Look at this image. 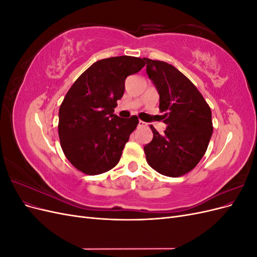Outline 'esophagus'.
Instances as JSON below:
<instances>
[{"instance_id":"obj_1","label":"esophagus","mask_w":257,"mask_h":257,"mask_svg":"<svg viewBox=\"0 0 257 257\" xmlns=\"http://www.w3.org/2000/svg\"><path fill=\"white\" fill-rule=\"evenodd\" d=\"M145 125H146V122H144L142 120L138 121V126H145Z\"/></svg>"}]
</instances>
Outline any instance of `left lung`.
<instances>
[{
  "mask_svg": "<svg viewBox=\"0 0 257 257\" xmlns=\"http://www.w3.org/2000/svg\"><path fill=\"white\" fill-rule=\"evenodd\" d=\"M144 60L167 125L163 135L150 126L153 138L144 148L146 159L161 175L180 177L195 167L206 153L213 131L211 109L195 85L175 66Z\"/></svg>",
  "mask_w": 257,
  "mask_h": 257,
  "instance_id": "obj_1",
  "label": "left lung"
}]
</instances>
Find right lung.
Instances as JSON below:
<instances>
[{
	"mask_svg": "<svg viewBox=\"0 0 257 257\" xmlns=\"http://www.w3.org/2000/svg\"><path fill=\"white\" fill-rule=\"evenodd\" d=\"M145 65L144 59L128 56L98 60L66 93L59 110V137L65 157L80 172L99 175L119 163L138 119L113 111L126 77Z\"/></svg>",
	"mask_w": 257,
	"mask_h": 257,
	"instance_id": "1",
	"label": "right lung"
}]
</instances>
